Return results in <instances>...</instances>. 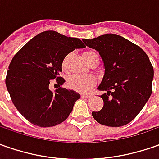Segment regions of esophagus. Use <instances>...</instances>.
<instances>
[{
	"label": "esophagus",
	"mask_w": 159,
	"mask_h": 159,
	"mask_svg": "<svg viewBox=\"0 0 159 159\" xmlns=\"http://www.w3.org/2000/svg\"><path fill=\"white\" fill-rule=\"evenodd\" d=\"M81 96V98H89L91 95H87V94H82V95H80Z\"/></svg>",
	"instance_id": "esophagus-1"
}]
</instances>
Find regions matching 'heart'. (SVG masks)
I'll return each mask as SVG.
<instances>
[{"label": "heart", "mask_w": 159, "mask_h": 159, "mask_svg": "<svg viewBox=\"0 0 159 159\" xmlns=\"http://www.w3.org/2000/svg\"><path fill=\"white\" fill-rule=\"evenodd\" d=\"M83 57L87 63L90 62L94 58H98L97 54L91 50H87L83 53ZM66 58H64L63 62V67H65ZM96 84V79L94 75H82V74H74L68 78L67 85L70 89L80 92L87 93Z\"/></svg>", "instance_id": "b5f03b06"}]
</instances>
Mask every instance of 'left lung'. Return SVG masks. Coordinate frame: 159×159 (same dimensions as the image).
Returning <instances> with one entry per match:
<instances>
[{"instance_id":"obj_1","label":"left lung","mask_w":159,"mask_h":159,"mask_svg":"<svg viewBox=\"0 0 159 159\" xmlns=\"http://www.w3.org/2000/svg\"><path fill=\"white\" fill-rule=\"evenodd\" d=\"M85 44L97 50L104 64V75L97 88L103 107L92 116L102 125L122 126L143 110L152 93L154 70L149 57L137 45L117 34H108Z\"/></svg>"}]
</instances>
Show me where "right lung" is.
<instances>
[{
  "label": "right lung",
  "instance_id": "add662e5",
  "mask_svg": "<svg viewBox=\"0 0 159 159\" xmlns=\"http://www.w3.org/2000/svg\"><path fill=\"white\" fill-rule=\"evenodd\" d=\"M85 47L78 38L45 31L29 40L12 58L6 87L16 110L29 122L49 127L68 118L80 95L60 87L65 80L59 73L64 57ZM55 78L59 88L52 91L48 86Z\"/></svg>",
  "mask_w": 159,
  "mask_h": 159
}]
</instances>
